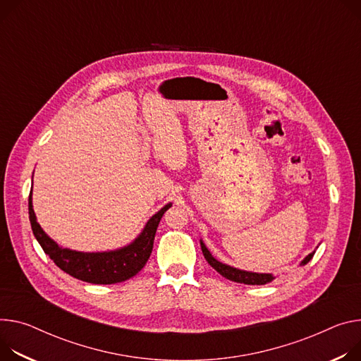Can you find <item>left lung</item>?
I'll return each instance as SVG.
<instances>
[{
    "instance_id": "1",
    "label": "left lung",
    "mask_w": 361,
    "mask_h": 361,
    "mask_svg": "<svg viewBox=\"0 0 361 361\" xmlns=\"http://www.w3.org/2000/svg\"><path fill=\"white\" fill-rule=\"evenodd\" d=\"M202 250H203V255L206 257V260L210 264V267L213 269H216L221 276H224L226 279H231L233 282H239V283H246V285H264V283H268L274 279V276L271 274H252V272H245V271H239L236 268H232V267H227L224 264H221V262L216 260L212 253L207 250V247L204 246V243L202 242ZM314 256V252L310 253L302 262L301 265H305L308 264V262L312 259Z\"/></svg>"
}]
</instances>
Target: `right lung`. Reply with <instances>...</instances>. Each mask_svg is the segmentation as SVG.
I'll list each match as a JSON object with an SVG mask.
<instances>
[{
  "instance_id": "obj_1",
  "label": "right lung",
  "mask_w": 361,
  "mask_h": 361,
  "mask_svg": "<svg viewBox=\"0 0 361 361\" xmlns=\"http://www.w3.org/2000/svg\"><path fill=\"white\" fill-rule=\"evenodd\" d=\"M171 204L162 207L157 214H154L144 232L140 238L130 243L129 246L115 250V252H104V253H82L69 249L60 247L56 242H53L40 227L36 220L35 210L31 204V192L28 195V214L32 233L39 240L44 253L54 262V264L66 274L72 275L76 279L89 282V283H118L123 282L129 278L135 276L147 264V260L152 252L154 238L158 223Z\"/></svg>"
}]
</instances>
